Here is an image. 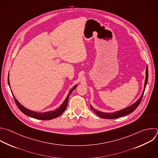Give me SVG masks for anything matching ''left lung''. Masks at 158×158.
I'll use <instances>...</instances> for the list:
<instances>
[{
  "mask_svg": "<svg viewBox=\"0 0 158 158\" xmlns=\"http://www.w3.org/2000/svg\"><path fill=\"white\" fill-rule=\"evenodd\" d=\"M148 67L146 68V79H145V82H144V90L140 97V98L133 105H131V106L128 107H127L122 110H120V111H117V112H114V113H104V112H101L97 110H95L91 106H90V109L95 112V114L98 115V117H100V118H107V119H114V118H118L119 117H123L125 115H127L129 114H131V112H133L134 110H135V109L138 107V106L139 105L141 100H142V98H143V94H144V90H145V88H146V84H147V82H148Z\"/></svg>",
  "mask_w": 158,
  "mask_h": 158,
  "instance_id": "obj_1",
  "label": "left lung"
}]
</instances>
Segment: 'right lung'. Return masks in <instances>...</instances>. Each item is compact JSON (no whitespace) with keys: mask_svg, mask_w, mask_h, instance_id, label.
Segmentation results:
<instances>
[{"mask_svg":"<svg viewBox=\"0 0 158 158\" xmlns=\"http://www.w3.org/2000/svg\"><path fill=\"white\" fill-rule=\"evenodd\" d=\"M8 83L9 85L10 86V83H9V79L8 77ZM77 87V85H76L69 92L68 97H66V100H64V102L63 103V104L61 106V107L58 109H57L56 110L54 111H50V112H44V113H37L31 110H30L27 109H26L25 107H24L23 106H22V105L18 102V100H17V99L15 98V97H14V95H13L14 100L15 102V103L17 105V106L18 107V108L20 109V110L24 114H25L26 115H28L29 117H33L34 118L36 119H39V120H51L55 118H57L58 117H59L60 115H61L64 111L66 110L67 106H68V98L69 97L70 95V94H71V92L73 91V90Z\"/></svg>","mask_w":158,"mask_h":158,"instance_id":"obj_1","label":"right lung"}]
</instances>
